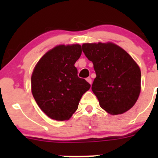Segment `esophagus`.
I'll list each match as a JSON object with an SVG mask.
<instances>
[{"instance_id": "obj_1", "label": "esophagus", "mask_w": 158, "mask_h": 158, "mask_svg": "<svg viewBox=\"0 0 158 158\" xmlns=\"http://www.w3.org/2000/svg\"><path fill=\"white\" fill-rule=\"evenodd\" d=\"M86 81H87V82H89V84H92V79H91L90 77H88V78H87V79H86Z\"/></svg>"}]
</instances>
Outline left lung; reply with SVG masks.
Instances as JSON below:
<instances>
[{
	"label": "left lung",
	"mask_w": 158,
	"mask_h": 158,
	"mask_svg": "<svg viewBox=\"0 0 158 158\" xmlns=\"http://www.w3.org/2000/svg\"><path fill=\"white\" fill-rule=\"evenodd\" d=\"M82 47L93 63L96 77L92 90L102 109L111 114L131 109L141 92V70L132 57L112 43L84 44Z\"/></svg>",
	"instance_id": "1"
}]
</instances>
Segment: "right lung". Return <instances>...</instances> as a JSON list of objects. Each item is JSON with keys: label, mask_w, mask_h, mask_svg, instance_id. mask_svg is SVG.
Segmentation results:
<instances>
[{"label": "right lung", "mask_w": 158, "mask_h": 158, "mask_svg": "<svg viewBox=\"0 0 158 158\" xmlns=\"http://www.w3.org/2000/svg\"><path fill=\"white\" fill-rule=\"evenodd\" d=\"M82 54L79 44L60 45L37 63L31 76V91L40 109L50 118L68 120L78 109L90 84L78 76L75 63Z\"/></svg>", "instance_id": "right-lung-1"}]
</instances>
